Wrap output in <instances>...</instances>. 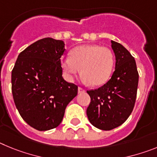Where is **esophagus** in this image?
<instances>
[{
  "label": "esophagus",
  "mask_w": 157,
  "mask_h": 157,
  "mask_svg": "<svg viewBox=\"0 0 157 157\" xmlns=\"http://www.w3.org/2000/svg\"><path fill=\"white\" fill-rule=\"evenodd\" d=\"M78 94H82V93H84L86 91L85 89L82 88V87H78Z\"/></svg>",
  "instance_id": "obj_1"
}]
</instances>
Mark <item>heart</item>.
Listing matches in <instances>:
<instances>
[{
	"label": "heart",
	"instance_id": "heart-1",
	"mask_svg": "<svg viewBox=\"0 0 157 157\" xmlns=\"http://www.w3.org/2000/svg\"><path fill=\"white\" fill-rule=\"evenodd\" d=\"M114 64L115 56L112 50L98 45L75 47L71 52V56L61 61L67 79L72 80L81 68L83 82L94 86L103 85L109 79Z\"/></svg>",
	"mask_w": 157,
	"mask_h": 157
}]
</instances>
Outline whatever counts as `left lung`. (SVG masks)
Here are the masks:
<instances>
[{"mask_svg": "<svg viewBox=\"0 0 157 157\" xmlns=\"http://www.w3.org/2000/svg\"><path fill=\"white\" fill-rule=\"evenodd\" d=\"M116 56V69L105 85L87 90L90 103L86 114L93 126L110 130L123 124L131 114L135 104L138 72L134 58L121 44L112 41Z\"/></svg>", "mask_w": 157, "mask_h": 157, "instance_id": "8db88e82", "label": "left lung"}]
</instances>
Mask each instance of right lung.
Listing matches in <instances>:
<instances>
[{"mask_svg": "<svg viewBox=\"0 0 157 157\" xmlns=\"http://www.w3.org/2000/svg\"><path fill=\"white\" fill-rule=\"evenodd\" d=\"M61 40L45 37L19 53L12 71L14 102L26 123L37 130L60 124L65 109L77 95L78 86L63 79Z\"/></svg>", "mask_w": 157, "mask_h": 157, "instance_id": "1", "label": "right lung"}]
</instances>
